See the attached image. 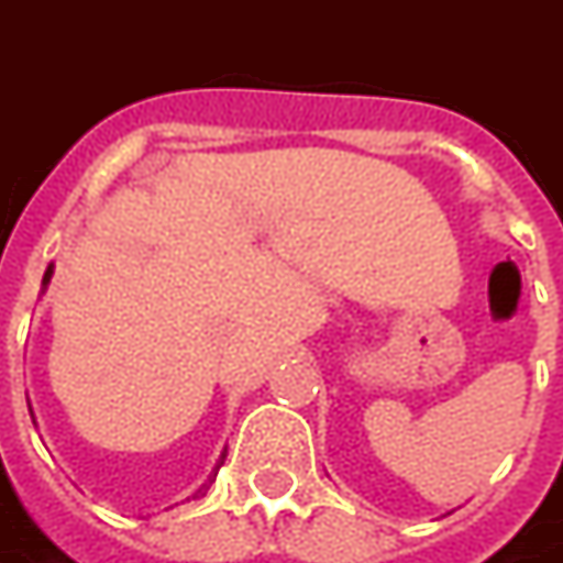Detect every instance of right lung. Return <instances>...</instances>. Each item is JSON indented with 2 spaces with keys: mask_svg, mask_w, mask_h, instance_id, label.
Masks as SVG:
<instances>
[{
  "mask_svg": "<svg viewBox=\"0 0 563 563\" xmlns=\"http://www.w3.org/2000/svg\"><path fill=\"white\" fill-rule=\"evenodd\" d=\"M48 274H51V271H48ZM48 274H45V280H48Z\"/></svg>",
  "mask_w": 563,
  "mask_h": 563,
  "instance_id": "add662e5",
  "label": "right lung"
}]
</instances>
